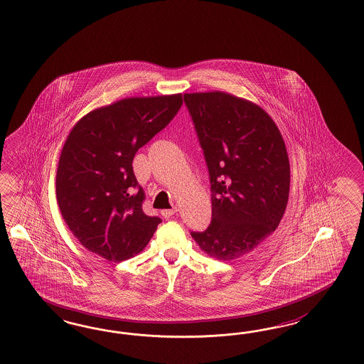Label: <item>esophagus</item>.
<instances>
[{
	"mask_svg": "<svg viewBox=\"0 0 364 364\" xmlns=\"http://www.w3.org/2000/svg\"><path fill=\"white\" fill-rule=\"evenodd\" d=\"M177 207H173V208H171V210H161V215L166 218V219H169V218H172L175 213L177 212Z\"/></svg>",
	"mask_w": 364,
	"mask_h": 364,
	"instance_id": "obj_1",
	"label": "esophagus"
}]
</instances>
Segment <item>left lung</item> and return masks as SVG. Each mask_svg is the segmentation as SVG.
Returning <instances> with one entry per match:
<instances>
[{
    "mask_svg": "<svg viewBox=\"0 0 364 364\" xmlns=\"http://www.w3.org/2000/svg\"><path fill=\"white\" fill-rule=\"evenodd\" d=\"M210 173L212 221L191 232L207 254L233 260L275 231L289 195L282 133L259 105L224 92L186 93Z\"/></svg>",
    "mask_w": 364,
    "mask_h": 364,
    "instance_id": "left-lung-1",
    "label": "left lung"
}]
</instances>
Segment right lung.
<instances>
[{
  "label": "right lung",
  "mask_w": 364,
  "mask_h": 364,
  "mask_svg": "<svg viewBox=\"0 0 364 364\" xmlns=\"http://www.w3.org/2000/svg\"><path fill=\"white\" fill-rule=\"evenodd\" d=\"M181 105V93L122 99L89 112L69 133L55 195L66 225L90 252L122 262L141 252L154 236L161 219L144 213L133 157Z\"/></svg>",
  "instance_id": "right-lung-1"
}]
</instances>
